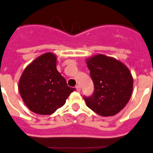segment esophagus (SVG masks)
Masks as SVG:
<instances>
[{
	"label": "esophagus",
	"instance_id": "obj_1",
	"mask_svg": "<svg viewBox=\"0 0 153 153\" xmlns=\"http://www.w3.org/2000/svg\"><path fill=\"white\" fill-rule=\"evenodd\" d=\"M75 88H76V90L78 91H80V90H81V87L79 85H77L76 87H75Z\"/></svg>",
	"mask_w": 153,
	"mask_h": 153
}]
</instances>
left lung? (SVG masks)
<instances>
[{"instance_id":"obj_1","label":"left lung","mask_w":153,"mask_h":153,"mask_svg":"<svg viewBox=\"0 0 153 153\" xmlns=\"http://www.w3.org/2000/svg\"><path fill=\"white\" fill-rule=\"evenodd\" d=\"M95 90L84 97L86 105L102 116H113L124 108L132 95L133 78L128 67L102 54L86 59Z\"/></svg>"}]
</instances>
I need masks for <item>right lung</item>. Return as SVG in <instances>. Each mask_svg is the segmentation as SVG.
I'll return each mask as SVG.
<instances>
[{"instance_id": "add662e5", "label": "right lung", "mask_w": 153, "mask_h": 153, "mask_svg": "<svg viewBox=\"0 0 153 153\" xmlns=\"http://www.w3.org/2000/svg\"><path fill=\"white\" fill-rule=\"evenodd\" d=\"M57 56L51 52L40 55L24 70L18 82L22 100L31 111L51 115L65 105L75 88L68 87L56 68Z\"/></svg>"}]
</instances>
